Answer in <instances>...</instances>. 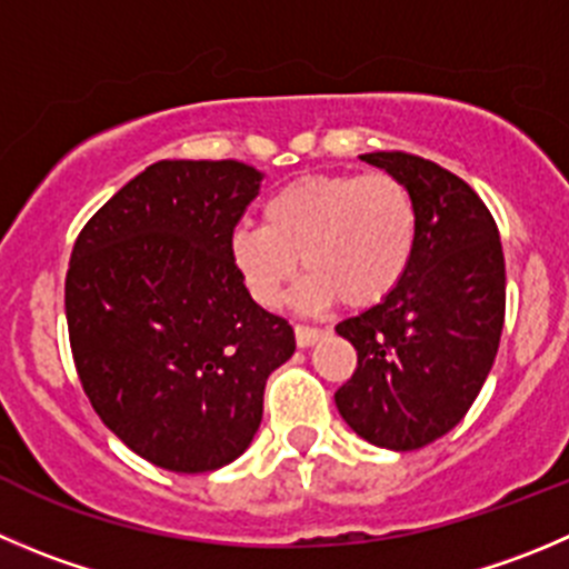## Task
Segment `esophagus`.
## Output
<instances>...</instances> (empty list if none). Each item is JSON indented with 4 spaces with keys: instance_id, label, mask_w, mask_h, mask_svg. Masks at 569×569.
Segmentation results:
<instances>
[{
    "instance_id": "34e87169",
    "label": "esophagus",
    "mask_w": 569,
    "mask_h": 569,
    "mask_svg": "<svg viewBox=\"0 0 569 569\" xmlns=\"http://www.w3.org/2000/svg\"><path fill=\"white\" fill-rule=\"evenodd\" d=\"M318 338H323V329L307 327V323H296V343L305 349V346H312Z\"/></svg>"
}]
</instances>
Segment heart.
Masks as SVG:
<instances>
[{"label": "heart", "mask_w": 569, "mask_h": 569, "mask_svg": "<svg viewBox=\"0 0 569 569\" xmlns=\"http://www.w3.org/2000/svg\"><path fill=\"white\" fill-rule=\"evenodd\" d=\"M262 223H240L229 240L231 262L262 307L284 299L301 262L312 276L299 305H380L408 273L419 237L413 194L391 172L301 176L264 200Z\"/></svg>", "instance_id": "b5f03b06"}]
</instances>
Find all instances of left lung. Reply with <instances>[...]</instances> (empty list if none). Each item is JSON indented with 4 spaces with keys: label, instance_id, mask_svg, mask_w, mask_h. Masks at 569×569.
<instances>
[{
    "label": "left lung",
    "instance_id": "obj_1",
    "mask_svg": "<svg viewBox=\"0 0 569 569\" xmlns=\"http://www.w3.org/2000/svg\"><path fill=\"white\" fill-rule=\"evenodd\" d=\"M405 181L419 237L393 293L335 327L357 369L335 405L369 443L408 452L447 436L472 408L506 321V257L480 194L405 150L360 156Z\"/></svg>",
    "mask_w": 569,
    "mask_h": 569
}]
</instances>
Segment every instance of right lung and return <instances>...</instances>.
Segmentation results:
<instances>
[{
  "mask_svg": "<svg viewBox=\"0 0 569 569\" xmlns=\"http://www.w3.org/2000/svg\"><path fill=\"white\" fill-rule=\"evenodd\" d=\"M242 161H156L102 203L67 270L74 369L102 425L170 472H212L248 450L264 382L296 351L229 253L257 198Z\"/></svg>",
  "mask_w": 569,
  "mask_h": 569,
  "instance_id": "1",
  "label": "right lung"
}]
</instances>
